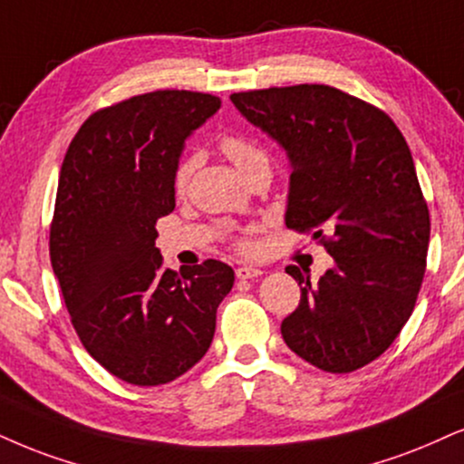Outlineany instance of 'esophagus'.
Wrapping results in <instances>:
<instances>
[{
	"label": "esophagus",
	"mask_w": 464,
	"mask_h": 464,
	"mask_svg": "<svg viewBox=\"0 0 464 464\" xmlns=\"http://www.w3.org/2000/svg\"><path fill=\"white\" fill-rule=\"evenodd\" d=\"M262 271L260 268H254V266H238L237 268V277L238 279H254V277H260Z\"/></svg>",
	"instance_id": "1"
}]
</instances>
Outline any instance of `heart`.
Wrapping results in <instances>:
<instances>
[{
	"label": "heart",
	"mask_w": 464,
	"mask_h": 464,
	"mask_svg": "<svg viewBox=\"0 0 464 464\" xmlns=\"http://www.w3.org/2000/svg\"><path fill=\"white\" fill-rule=\"evenodd\" d=\"M221 150L234 163V168L241 171L245 179L258 168H268V154L262 150L256 141H251L243 135H234V133L223 135ZM196 165H198L196 157H188L179 165V169H176V187L185 188L188 176H191V171L196 169Z\"/></svg>",
	"instance_id": "b5f03b06"
}]
</instances>
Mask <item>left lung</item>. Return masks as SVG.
<instances>
[{"label": "left lung", "mask_w": 464, "mask_h": 464, "mask_svg": "<svg viewBox=\"0 0 464 464\" xmlns=\"http://www.w3.org/2000/svg\"><path fill=\"white\" fill-rule=\"evenodd\" d=\"M230 101L285 152V226L312 232L334 258L318 284L285 268L301 303L284 318V342L324 372L363 368L407 324L426 271L430 217L407 141L387 113L329 85Z\"/></svg>", "instance_id": "obj_1"}]
</instances>
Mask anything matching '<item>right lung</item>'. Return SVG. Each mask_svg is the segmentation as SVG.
<instances>
[{
    "label": "right lung",
    "mask_w": 464,
    "mask_h": 464,
    "mask_svg": "<svg viewBox=\"0 0 464 464\" xmlns=\"http://www.w3.org/2000/svg\"><path fill=\"white\" fill-rule=\"evenodd\" d=\"M219 107V96L187 90L133 96L85 120L62 163L51 265L85 351L130 385L193 368L234 285L219 260L176 273L154 247L185 141Z\"/></svg>",
    "instance_id": "1"
}]
</instances>
